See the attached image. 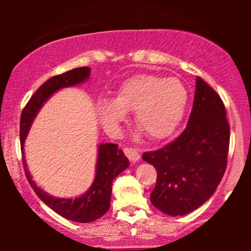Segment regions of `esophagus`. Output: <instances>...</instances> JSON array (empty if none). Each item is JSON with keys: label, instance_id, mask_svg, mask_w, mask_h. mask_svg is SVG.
<instances>
[{"label": "esophagus", "instance_id": "1", "mask_svg": "<svg viewBox=\"0 0 251 251\" xmlns=\"http://www.w3.org/2000/svg\"><path fill=\"white\" fill-rule=\"evenodd\" d=\"M124 153H125L126 157L128 158L129 162L135 163L137 160H139L140 154L138 152V150H135L134 148H125L124 149Z\"/></svg>", "mask_w": 251, "mask_h": 251}]
</instances>
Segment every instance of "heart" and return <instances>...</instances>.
Instances as JSON below:
<instances>
[{
    "mask_svg": "<svg viewBox=\"0 0 251 251\" xmlns=\"http://www.w3.org/2000/svg\"><path fill=\"white\" fill-rule=\"evenodd\" d=\"M188 91L175 77L137 74L118 87L112 101L98 103L103 129L117 137L125 114L133 112L134 125L151 140L168 138L179 126L188 105Z\"/></svg>",
    "mask_w": 251,
    "mask_h": 251,
    "instance_id": "obj_1",
    "label": "heart"
}]
</instances>
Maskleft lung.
Segmentation results:
<instances>
[{
  "instance_id": "8db88e82",
  "label": "left lung",
  "mask_w": 251,
  "mask_h": 251,
  "mask_svg": "<svg viewBox=\"0 0 251 251\" xmlns=\"http://www.w3.org/2000/svg\"><path fill=\"white\" fill-rule=\"evenodd\" d=\"M229 142L226 106L217 92L198 76L185 129L174 142L143 154L157 170L151 203L170 216L186 215L203 205L226 172Z\"/></svg>"
}]
</instances>
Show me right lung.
I'll return each mask as SVG.
<instances>
[{
  "instance_id": "obj_1",
  "label": "right lung",
  "mask_w": 251,
  "mask_h": 251,
  "mask_svg": "<svg viewBox=\"0 0 251 251\" xmlns=\"http://www.w3.org/2000/svg\"><path fill=\"white\" fill-rule=\"evenodd\" d=\"M91 73L89 67H80L51 76L47 81L37 88L35 93L31 96L29 101L25 106L20 119V142L21 149L24 150V143L27 137L28 131L35 118L37 111L41 108L43 102L50 98L57 89L68 86H74L86 80ZM25 174L29 181L30 186L37 197L46 205L67 220L79 222V223H89L100 218L107 212L111 205L112 181L114 178L128 166V160L123 153L122 150L118 149L117 144H101L99 146V154L97 162V174L93 184L88 192L75 200H66V198H54L46 194L43 190L37 188L28 172L27 164L24 159Z\"/></svg>"
}]
</instances>
